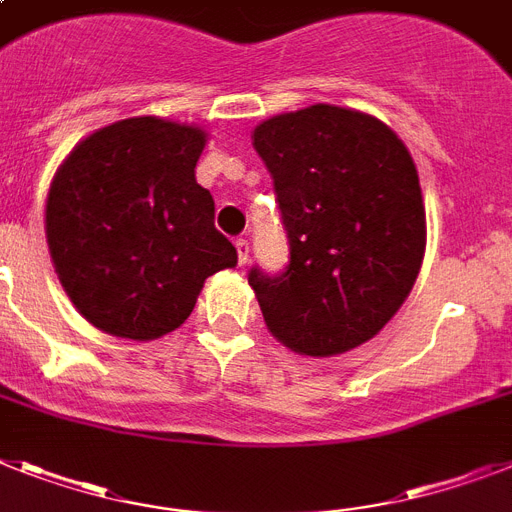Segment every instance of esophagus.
<instances>
[{
	"mask_svg": "<svg viewBox=\"0 0 512 512\" xmlns=\"http://www.w3.org/2000/svg\"><path fill=\"white\" fill-rule=\"evenodd\" d=\"M236 255H239V263H247V257H249V242L244 239V236H239L236 239Z\"/></svg>",
	"mask_w": 512,
	"mask_h": 512,
	"instance_id": "obj_1",
	"label": "esophagus"
}]
</instances>
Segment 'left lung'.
I'll return each mask as SVG.
<instances>
[{
	"instance_id": "1",
	"label": "left lung",
	"mask_w": 512,
	"mask_h": 512,
	"mask_svg": "<svg viewBox=\"0 0 512 512\" xmlns=\"http://www.w3.org/2000/svg\"><path fill=\"white\" fill-rule=\"evenodd\" d=\"M289 263L249 270L265 325L289 349L333 356L380 333L414 286L424 203L406 145L375 117L317 103L255 130Z\"/></svg>"
}]
</instances>
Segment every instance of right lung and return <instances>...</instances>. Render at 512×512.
Masks as SVG:
<instances>
[{"label": "right lung", "mask_w": 512, "mask_h": 512, "mask_svg": "<svg viewBox=\"0 0 512 512\" xmlns=\"http://www.w3.org/2000/svg\"><path fill=\"white\" fill-rule=\"evenodd\" d=\"M205 135L156 117L85 137L46 200V239L80 315L111 336L150 341L179 328L205 278L234 268L216 203L195 182Z\"/></svg>", "instance_id": "1"}]
</instances>
